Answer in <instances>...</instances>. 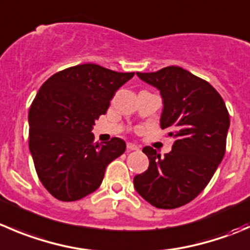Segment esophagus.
<instances>
[{"instance_id": "esophagus-1", "label": "esophagus", "mask_w": 250, "mask_h": 250, "mask_svg": "<svg viewBox=\"0 0 250 250\" xmlns=\"http://www.w3.org/2000/svg\"><path fill=\"white\" fill-rule=\"evenodd\" d=\"M127 149L129 150V151H134V150H138V149H139V147H138L135 144H133V143H128V144H127Z\"/></svg>"}]
</instances>
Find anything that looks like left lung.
<instances>
[{"instance_id": "left-lung-1", "label": "left lung", "mask_w": 250, "mask_h": 250, "mask_svg": "<svg viewBox=\"0 0 250 250\" xmlns=\"http://www.w3.org/2000/svg\"><path fill=\"white\" fill-rule=\"evenodd\" d=\"M137 76L160 90V125L174 143L164 157L151 146L143 149L149 167L134 177L135 190L152 207L176 209L204 190L224 159L229 111L214 86L181 67Z\"/></svg>"}]
</instances>
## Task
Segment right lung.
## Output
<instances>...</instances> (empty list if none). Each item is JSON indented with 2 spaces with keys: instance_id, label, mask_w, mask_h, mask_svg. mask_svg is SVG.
Returning a JSON list of instances; mask_svg holds the SVG:
<instances>
[{
  "instance_id": "right-lung-1",
  "label": "right lung",
  "mask_w": 250,
  "mask_h": 250,
  "mask_svg": "<svg viewBox=\"0 0 250 250\" xmlns=\"http://www.w3.org/2000/svg\"><path fill=\"white\" fill-rule=\"evenodd\" d=\"M133 76L85 63L41 85L29 108V149L39 179L56 199L76 202L95 192L107 165L125 152L122 139L94 143L91 129Z\"/></svg>"
}]
</instances>
